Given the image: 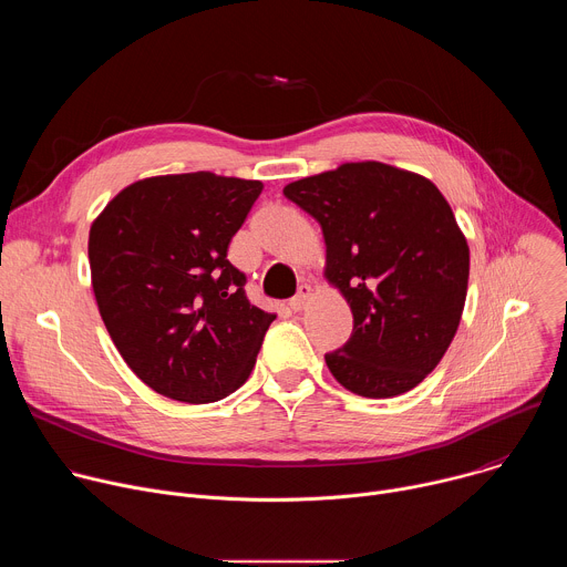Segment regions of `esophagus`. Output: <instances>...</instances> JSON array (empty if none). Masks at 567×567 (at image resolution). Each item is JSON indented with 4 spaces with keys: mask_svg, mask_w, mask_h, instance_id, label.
Returning a JSON list of instances; mask_svg holds the SVG:
<instances>
[{
    "mask_svg": "<svg viewBox=\"0 0 567 567\" xmlns=\"http://www.w3.org/2000/svg\"><path fill=\"white\" fill-rule=\"evenodd\" d=\"M309 298H311V287H309V285H300V287H298V293L289 300V307H291L293 311H300V309L307 307Z\"/></svg>",
    "mask_w": 567,
    "mask_h": 567,
    "instance_id": "1",
    "label": "esophagus"
}]
</instances>
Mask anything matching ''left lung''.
I'll list each match as a JSON object with an SVG mask.
<instances>
[{
	"label": "left lung",
	"instance_id": "obj_1",
	"mask_svg": "<svg viewBox=\"0 0 567 567\" xmlns=\"http://www.w3.org/2000/svg\"><path fill=\"white\" fill-rule=\"evenodd\" d=\"M322 228L326 278L346 296L354 330L326 354L354 394L413 390L449 350L466 300L468 245L433 182L379 161L343 164L285 186Z\"/></svg>",
	"mask_w": 567,
	"mask_h": 567
}]
</instances>
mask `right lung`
<instances>
[{"mask_svg": "<svg viewBox=\"0 0 567 567\" xmlns=\"http://www.w3.org/2000/svg\"><path fill=\"white\" fill-rule=\"evenodd\" d=\"M260 182L164 175L123 188L90 230L105 328L154 392L210 403L245 383L276 313L251 305L228 258Z\"/></svg>", "mask_w": 567, "mask_h": 567, "instance_id": "add662e5", "label": "right lung"}]
</instances>
